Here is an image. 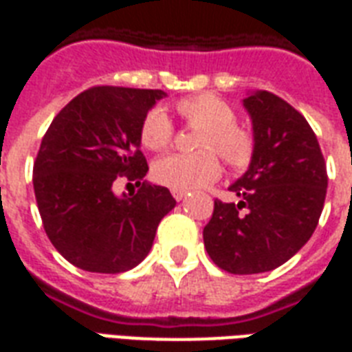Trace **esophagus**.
<instances>
[{
  "instance_id": "esophagus-1",
  "label": "esophagus",
  "mask_w": 352,
  "mask_h": 352,
  "mask_svg": "<svg viewBox=\"0 0 352 352\" xmlns=\"http://www.w3.org/2000/svg\"><path fill=\"white\" fill-rule=\"evenodd\" d=\"M171 194H173L177 201H183L184 197H186V192H181V190H171Z\"/></svg>"
}]
</instances>
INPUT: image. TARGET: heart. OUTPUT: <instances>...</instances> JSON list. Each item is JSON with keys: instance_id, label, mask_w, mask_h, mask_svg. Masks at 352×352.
I'll list each match as a JSON object with an SVG mask.
<instances>
[{"instance_id": "1", "label": "heart", "mask_w": 352, "mask_h": 352, "mask_svg": "<svg viewBox=\"0 0 352 352\" xmlns=\"http://www.w3.org/2000/svg\"><path fill=\"white\" fill-rule=\"evenodd\" d=\"M175 111L186 124L197 130L196 147L190 155H168L153 168V175L171 190L192 192L212 184L222 173L216 149L231 168H244L254 155V136L235 123V111L228 102L209 93L184 96L175 102ZM173 123L162 108L145 113L140 124V143L147 151L160 153L173 142Z\"/></svg>"}]
</instances>
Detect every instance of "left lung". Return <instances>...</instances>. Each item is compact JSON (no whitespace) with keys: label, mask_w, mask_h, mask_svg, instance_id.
Here are the masks:
<instances>
[{"label":"left lung","mask_w":352,"mask_h":352,"mask_svg":"<svg viewBox=\"0 0 352 352\" xmlns=\"http://www.w3.org/2000/svg\"><path fill=\"white\" fill-rule=\"evenodd\" d=\"M244 108L254 126L252 162L229 186L239 201L214 199L203 242L226 272L259 274L289 261L314 235L329 177L300 111L269 91L244 98Z\"/></svg>","instance_id":"obj_1"}]
</instances>
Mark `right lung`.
Returning a JSON list of instances; mask_svg holds the SVG:
<instances>
[{
	"mask_svg": "<svg viewBox=\"0 0 352 352\" xmlns=\"http://www.w3.org/2000/svg\"><path fill=\"white\" fill-rule=\"evenodd\" d=\"M164 96L160 89L96 85L74 96L44 134L33 164L37 207L50 242L78 269H134L175 207L166 186L141 183L149 166L138 132ZM121 176L140 186L136 195L113 194Z\"/></svg>",
	"mask_w": 352,
	"mask_h": 352,
	"instance_id": "obj_1",
	"label": "right lung"
}]
</instances>
